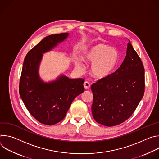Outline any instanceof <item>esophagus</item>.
Returning <instances> with one entry per match:
<instances>
[{"label":"esophagus","mask_w":159,"mask_h":159,"mask_svg":"<svg viewBox=\"0 0 159 159\" xmlns=\"http://www.w3.org/2000/svg\"><path fill=\"white\" fill-rule=\"evenodd\" d=\"M84 87H85V89H89V88L90 87V83H89V82L85 81V82H84Z\"/></svg>","instance_id":"1"}]
</instances>
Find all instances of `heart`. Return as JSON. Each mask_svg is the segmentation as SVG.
<instances>
[{
  "label": "heart",
  "instance_id": "obj_1",
  "mask_svg": "<svg viewBox=\"0 0 159 159\" xmlns=\"http://www.w3.org/2000/svg\"><path fill=\"white\" fill-rule=\"evenodd\" d=\"M82 59L86 63L92 62L90 64V72L94 77L105 78L115 69L119 60V53L114 48L99 43L84 50ZM75 65L79 69H84L81 62L77 61Z\"/></svg>",
  "mask_w": 159,
  "mask_h": 159
}]
</instances>
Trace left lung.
<instances>
[{"label": "left lung", "mask_w": 159, "mask_h": 159, "mask_svg": "<svg viewBox=\"0 0 159 159\" xmlns=\"http://www.w3.org/2000/svg\"><path fill=\"white\" fill-rule=\"evenodd\" d=\"M91 90L92 114L98 123L116 126L131 116L144 94L145 70L130 41L119 69L94 83Z\"/></svg>", "instance_id": "obj_1"}]
</instances>
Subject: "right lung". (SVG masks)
Listing matches in <instances>:
<instances>
[{"label": "right lung", "mask_w": 159, "mask_h": 159, "mask_svg": "<svg viewBox=\"0 0 159 159\" xmlns=\"http://www.w3.org/2000/svg\"><path fill=\"white\" fill-rule=\"evenodd\" d=\"M69 33L45 37L26 55L19 83V94L30 114L39 123L53 125L66 116L74 99L84 92V79L60 75L55 80L44 82L39 75L43 53L63 42Z\"/></svg>", "instance_id": "1"}]
</instances>
